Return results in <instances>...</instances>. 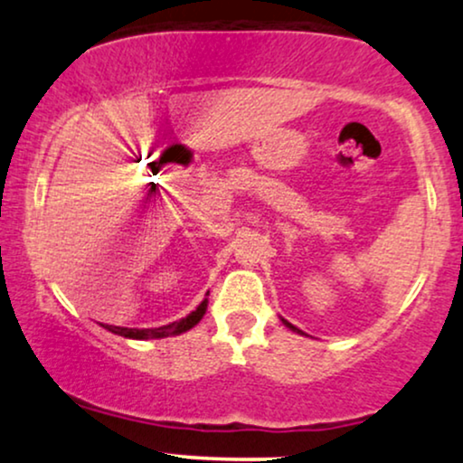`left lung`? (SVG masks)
Returning a JSON list of instances; mask_svg holds the SVG:
<instances>
[{"label":"left lung","instance_id":"1","mask_svg":"<svg viewBox=\"0 0 463 463\" xmlns=\"http://www.w3.org/2000/svg\"><path fill=\"white\" fill-rule=\"evenodd\" d=\"M282 323H285V326L288 327V330H293V332H298V334H304L302 330H298V327H295V326H293V323H288L287 319H282Z\"/></svg>","mask_w":463,"mask_h":463}]
</instances>
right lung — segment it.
<instances>
[{
    "label": "right lung",
    "mask_w": 463,
    "mask_h": 463,
    "mask_svg": "<svg viewBox=\"0 0 463 463\" xmlns=\"http://www.w3.org/2000/svg\"><path fill=\"white\" fill-rule=\"evenodd\" d=\"M209 295V293H207ZM204 313H207V299H203L200 306L194 313H189L183 319L172 321L168 326L161 327H144V330H137V327H120V326H103L105 330H109L111 334H118V336L125 338H136V341H148V338H165V336H176V334H183L187 330H192L196 323L203 319Z\"/></svg>",
    "instance_id": "right-lung-1"
}]
</instances>
